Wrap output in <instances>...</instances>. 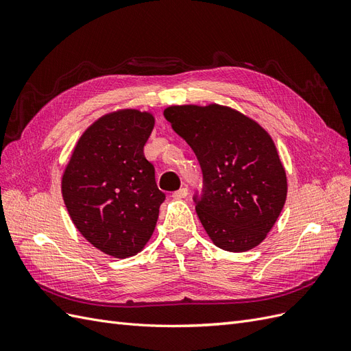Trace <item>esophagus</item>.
Segmentation results:
<instances>
[{"instance_id":"esophagus-1","label":"esophagus","mask_w":351,"mask_h":351,"mask_svg":"<svg viewBox=\"0 0 351 351\" xmlns=\"http://www.w3.org/2000/svg\"><path fill=\"white\" fill-rule=\"evenodd\" d=\"M187 193H189L187 187H182V189H178L177 192L173 193V197H174V199H183V197L187 196Z\"/></svg>"}]
</instances>
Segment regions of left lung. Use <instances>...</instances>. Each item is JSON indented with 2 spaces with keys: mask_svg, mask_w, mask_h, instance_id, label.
Instances as JSON below:
<instances>
[{
  "mask_svg": "<svg viewBox=\"0 0 351 351\" xmlns=\"http://www.w3.org/2000/svg\"><path fill=\"white\" fill-rule=\"evenodd\" d=\"M192 147L204 174L193 195L197 217L219 249L246 252L267 237L287 196V177L271 136L234 110L182 105L164 111Z\"/></svg>",
  "mask_w": 351,
  "mask_h": 351,
  "instance_id": "obj_1",
  "label": "left lung"
}]
</instances>
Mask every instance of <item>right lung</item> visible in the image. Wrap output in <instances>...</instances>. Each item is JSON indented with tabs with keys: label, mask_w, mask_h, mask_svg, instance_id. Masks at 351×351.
I'll list each match as a JSON object with an SVG mask.
<instances>
[{
	"label": "right lung",
	"mask_w": 351,
	"mask_h": 351,
	"mask_svg": "<svg viewBox=\"0 0 351 351\" xmlns=\"http://www.w3.org/2000/svg\"><path fill=\"white\" fill-rule=\"evenodd\" d=\"M154 117L112 112L82 134L62 176V197L74 226L95 247L114 258L141 252L155 230L165 193L143 146Z\"/></svg>",
	"instance_id": "right-lung-1"
}]
</instances>
